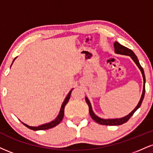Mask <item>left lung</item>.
Listing matches in <instances>:
<instances>
[{"label": "left lung", "instance_id": "left-lung-1", "mask_svg": "<svg viewBox=\"0 0 153 153\" xmlns=\"http://www.w3.org/2000/svg\"><path fill=\"white\" fill-rule=\"evenodd\" d=\"M114 48H115V53H117V54H120V55H124V56H130V58H132V60L135 62V63L137 65L138 68L140 69V71H141L142 75H143V93H142L140 100L138 104L137 105V106L135 107V109H134L131 113L127 115L126 116L120 117V118H113V119H103L101 118V117L97 116L93 112V108H92V105L90 100H88V98L87 97H85V101L87 102V104L88 105V107H89V113L90 115L92 118H93V120H95V122L99 123L100 125H105V126H120V125H122L123 123H126L127 121L130 118V117L133 115L134 113L137 110L138 108L140 107L142 102H143V98H144L145 96V73H144V71H143V68H142V66L140 64L138 59H137V56H135V54L134 53L133 51L132 50H130L128 48L123 46V45L120 44L118 42L115 41L114 43Z\"/></svg>", "mask_w": 153, "mask_h": 153}]
</instances>
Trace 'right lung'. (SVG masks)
<instances>
[{"label":"right lung","mask_w":153,"mask_h":153,"mask_svg":"<svg viewBox=\"0 0 153 153\" xmlns=\"http://www.w3.org/2000/svg\"><path fill=\"white\" fill-rule=\"evenodd\" d=\"M17 58V57H16ZM16 58H14V60H13V62H14V60H16ZM12 62V64H13ZM11 64V65H12ZM73 90V89L71 90V91L69 92L68 94L67 95V96L65 97V100H64L63 102H62V105H61V108H60V112H59V114L58 116L56 117V118L55 120H53V121H51V122L50 123H45V124L43 125H41V126H39L38 127H33V126H28V125L27 124H25V123L22 122V123L25 126H26L27 128H28L30 130H48V129H50V128H52L53 127H56L57 125H58L59 123L62 121V118H63V116H64V110H65V105L68 103V102L70 97H71V92Z\"/></svg>","instance_id":"1"}]
</instances>
